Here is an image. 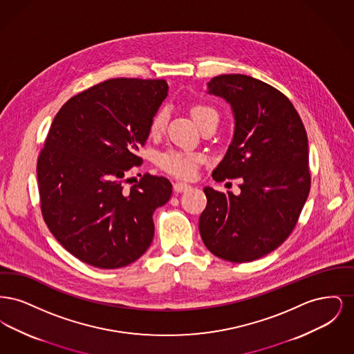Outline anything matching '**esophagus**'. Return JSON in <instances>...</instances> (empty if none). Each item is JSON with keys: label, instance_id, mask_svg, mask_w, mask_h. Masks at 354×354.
Listing matches in <instances>:
<instances>
[{"label": "esophagus", "instance_id": "esophagus-1", "mask_svg": "<svg viewBox=\"0 0 354 354\" xmlns=\"http://www.w3.org/2000/svg\"><path fill=\"white\" fill-rule=\"evenodd\" d=\"M191 188V185H187L185 182H176L175 185H174V189L176 191V192H185V191H188Z\"/></svg>", "mask_w": 354, "mask_h": 354}]
</instances>
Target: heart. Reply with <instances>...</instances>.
Returning a JSON list of instances; mask_svg holds the SVG:
<instances>
[{"label":"heart","instance_id":"b5f03b06","mask_svg":"<svg viewBox=\"0 0 354 354\" xmlns=\"http://www.w3.org/2000/svg\"><path fill=\"white\" fill-rule=\"evenodd\" d=\"M191 117L196 122V124L201 127L203 123L212 118H218V113L215 109H212L209 104L196 102L191 104L189 107ZM169 118V113L166 109H159L150 122V134L156 135L163 131L166 122ZM204 160L203 155L196 152L179 151V150H167L160 152L156 158V165L159 169H163L169 175H174L176 178L189 179L195 175L198 166Z\"/></svg>","mask_w":354,"mask_h":354}]
</instances>
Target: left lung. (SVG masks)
<instances>
[{
  "mask_svg": "<svg viewBox=\"0 0 354 354\" xmlns=\"http://www.w3.org/2000/svg\"><path fill=\"white\" fill-rule=\"evenodd\" d=\"M208 93L228 102L235 115L234 139L212 178L243 183L237 196L204 188L199 231L220 259L253 261L281 245L297 224L310 189L308 136L292 102L263 81L224 74L208 82Z\"/></svg>",
  "mask_w": 354,
  "mask_h": 354,
  "instance_id": "left-lung-1",
  "label": "left lung"
}]
</instances>
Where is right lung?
<instances>
[{
  "label": "right lung",
  "instance_id": "add662e5",
  "mask_svg": "<svg viewBox=\"0 0 354 354\" xmlns=\"http://www.w3.org/2000/svg\"><path fill=\"white\" fill-rule=\"evenodd\" d=\"M165 80L114 78L70 98L57 113L37 162L42 216L59 244L88 266L126 267L153 239V211L172 185L145 174L126 188L129 169L167 97Z\"/></svg>",
  "mask_w": 354,
  "mask_h": 354
}]
</instances>
